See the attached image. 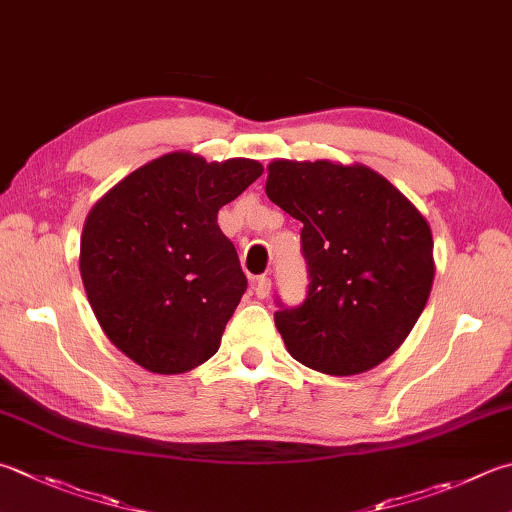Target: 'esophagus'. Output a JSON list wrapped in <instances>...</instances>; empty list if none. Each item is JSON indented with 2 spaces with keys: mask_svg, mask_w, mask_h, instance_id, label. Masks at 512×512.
<instances>
[{
  "mask_svg": "<svg viewBox=\"0 0 512 512\" xmlns=\"http://www.w3.org/2000/svg\"><path fill=\"white\" fill-rule=\"evenodd\" d=\"M254 292L258 298H267L269 292H272V281H269L267 276H258L254 283Z\"/></svg>",
  "mask_w": 512,
  "mask_h": 512,
  "instance_id": "1",
  "label": "esophagus"
}]
</instances>
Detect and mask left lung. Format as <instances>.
I'll list each match as a JSON object with an SVG mask.
<instances>
[{"instance_id":"obj_1","label":"left lung","mask_w":512,"mask_h":512,"mask_svg":"<svg viewBox=\"0 0 512 512\" xmlns=\"http://www.w3.org/2000/svg\"><path fill=\"white\" fill-rule=\"evenodd\" d=\"M267 198L301 220L310 289L274 314L287 352L332 376L383 363L419 321L435 281L421 211L365 165L274 160Z\"/></svg>"}]
</instances>
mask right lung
<instances>
[{"mask_svg":"<svg viewBox=\"0 0 512 512\" xmlns=\"http://www.w3.org/2000/svg\"><path fill=\"white\" fill-rule=\"evenodd\" d=\"M263 173L249 158L165 153L106 191L86 216L80 274L104 334L140 368L180 374L218 352L247 289L218 209Z\"/></svg>","mask_w":512,"mask_h":512,"instance_id":"1","label":"right lung"}]
</instances>
